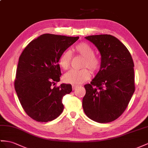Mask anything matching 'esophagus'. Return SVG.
Returning <instances> with one entry per match:
<instances>
[{
    "label": "esophagus",
    "instance_id": "34e87169",
    "mask_svg": "<svg viewBox=\"0 0 148 148\" xmlns=\"http://www.w3.org/2000/svg\"><path fill=\"white\" fill-rule=\"evenodd\" d=\"M77 86H76V85H73L72 86V88H73V90H74L75 89H76L77 88Z\"/></svg>",
    "mask_w": 148,
    "mask_h": 148
}]
</instances>
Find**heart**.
Here are the masks:
<instances>
[{
  "label": "heart",
  "instance_id": "b5f03b06",
  "mask_svg": "<svg viewBox=\"0 0 148 148\" xmlns=\"http://www.w3.org/2000/svg\"><path fill=\"white\" fill-rule=\"evenodd\" d=\"M74 51L84 58L83 67H88L92 72H96L101 67V60L94 56V51L91 46L85 42L77 44ZM71 54L69 51L62 53L59 58V64L64 70L70 66ZM90 73L89 69L84 68L81 70L72 69L64 75V81L67 83L73 84H80L90 78Z\"/></svg>",
  "mask_w": 148,
  "mask_h": 148
}]
</instances>
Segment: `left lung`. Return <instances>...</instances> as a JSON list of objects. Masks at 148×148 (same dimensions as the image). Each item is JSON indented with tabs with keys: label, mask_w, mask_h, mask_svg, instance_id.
<instances>
[{
	"label": "left lung",
	"mask_w": 148,
	"mask_h": 148,
	"mask_svg": "<svg viewBox=\"0 0 148 148\" xmlns=\"http://www.w3.org/2000/svg\"><path fill=\"white\" fill-rule=\"evenodd\" d=\"M101 56L100 69L90 84L84 86L82 108L96 122L116 120L126 110L135 90L134 62L126 47L111 35L85 37Z\"/></svg>",
	"instance_id": "left-lung-1"
}]
</instances>
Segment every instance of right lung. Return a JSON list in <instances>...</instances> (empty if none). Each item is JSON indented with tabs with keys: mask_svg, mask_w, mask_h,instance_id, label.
Listing matches in <instances>:
<instances>
[{
	"mask_svg": "<svg viewBox=\"0 0 148 148\" xmlns=\"http://www.w3.org/2000/svg\"><path fill=\"white\" fill-rule=\"evenodd\" d=\"M79 38L44 34L22 52L14 86L22 107L32 119L48 122L62 112V98L72 91V86L53 87L61 75L59 58Z\"/></svg>",
	"mask_w": 148,
	"mask_h": 148,
	"instance_id": "right-lung-1",
	"label": "right lung"
}]
</instances>
